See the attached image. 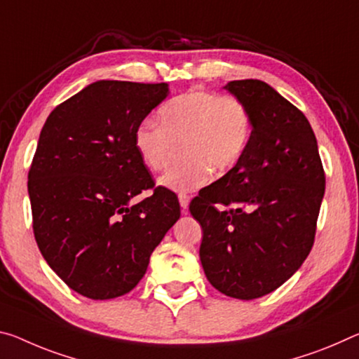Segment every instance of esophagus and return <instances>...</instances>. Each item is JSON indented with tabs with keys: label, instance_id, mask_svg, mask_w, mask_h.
Masks as SVG:
<instances>
[{
	"label": "esophagus",
	"instance_id": "34e87169",
	"mask_svg": "<svg viewBox=\"0 0 359 359\" xmlns=\"http://www.w3.org/2000/svg\"><path fill=\"white\" fill-rule=\"evenodd\" d=\"M179 203H180V208L184 209V212L187 209H189V204H190V196L187 195V193H179Z\"/></svg>",
	"mask_w": 359,
	"mask_h": 359
}]
</instances>
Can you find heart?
Returning a JSON list of instances; mask_svg holds the SVG:
<instances>
[{"mask_svg": "<svg viewBox=\"0 0 359 359\" xmlns=\"http://www.w3.org/2000/svg\"><path fill=\"white\" fill-rule=\"evenodd\" d=\"M159 124L145 119L134 133L137 155L150 170L168 166L174 142L184 159L170 166L159 184L174 191L206 185L212 170L225 174L243 158L251 139V113L235 95L191 89L168 100L158 111Z\"/></svg>", "mask_w": 359, "mask_h": 359, "instance_id": "1", "label": "heart"}]
</instances>
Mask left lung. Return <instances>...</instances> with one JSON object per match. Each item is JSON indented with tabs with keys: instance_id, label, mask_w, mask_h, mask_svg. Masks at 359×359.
Instances as JSON below:
<instances>
[{
	"instance_id": "obj_1",
	"label": "left lung",
	"mask_w": 359,
	"mask_h": 359,
	"mask_svg": "<svg viewBox=\"0 0 359 359\" xmlns=\"http://www.w3.org/2000/svg\"><path fill=\"white\" fill-rule=\"evenodd\" d=\"M251 113V139L224 177L200 191L206 278L229 297L252 300L286 283L310 254L324 196L315 133L297 107L260 79L224 86Z\"/></svg>"
}]
</instances>
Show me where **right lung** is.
<instances>
[{
    "mask_svg": "<svg viewBox=\"0 0 359 359\" xmlns=\"http://www.w3.org/2000/svg\"><path fill=\"white\" fill-rule=\"evenodd\" d=\"M166 83L95 81L57 105L28 170L33 233L68 287L94 300L137 286L180 217L174 191L155 187L134 147L135 128L168 97Z\"/></svg>",
    "mask_w": 359,
    "mask_h": 359,
    "instance_id": "obj_1",
    "label": "right lung"
}]
</instances>
